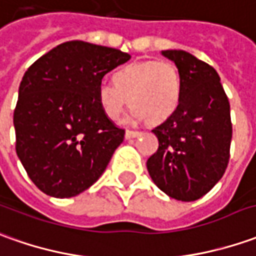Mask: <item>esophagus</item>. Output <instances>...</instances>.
Segmentation results:
<instances>
[{
  "label": "esophagus",
  "mask_w": 256,
  "mask_h": 256,
  "mask_svg": "<svg viewBox=\"0 0 256 256\" xmlns=\"http://www.w3.org/2000/svg\"><path fill=\"white\" fill-rule=\"evenodd\" d=\"M140 134H142V132H138V130H126V138H134Z\"/></svg>",
  "instance_id": "34e87169"
}]
</instances>
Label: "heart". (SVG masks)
I'll list each match as a JSON object with an SVG mask.
<instances>
[{"instance_id": "b5f03b06", "label": "heart", "mask_w": 256, "mask_h": 256, "mask_svg": "<svg viewBox=\"0 0 256 256\" xmlns=\"http://www.w3.org/2000/svg\"><path fill=\"white\" fill-rule=\"evenodd\" d=\"M112 85H100L98 102L104 114L116 120L128 105L134 106L138 119L151 123L166 120L178 109L182 96V78L171 62H140L123 66L112 77Z\"/></svg>"}]
</instances>
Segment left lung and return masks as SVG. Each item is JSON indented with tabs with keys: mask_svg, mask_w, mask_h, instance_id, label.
Wrapping results in <instances>:
<instances>
[{
	"mask_svg": "<svg viewBox=\"0 0 256 256\" xmlns=\"http://www.w3.org/2000/svg\"><path fill=\"white\" fill-rule=\"evenodd\" d=\"M182 78L178 109L152 128L158 150L147 160L151 179L176 200L200 199L222 179L230 160V102L212 66L184 50H164Z\"/></svg>",
	"mask_w": 256,
	"mask_h": 256,
	"instance_id": "1",
	"label": "left lung"
}]
</instances>
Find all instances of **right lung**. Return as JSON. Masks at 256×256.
I'll return each mask as SVG.
<instances>
[{
    "label": "right lung",
    "mask_w": 256,
    "mask_h": 256,
    "mask_svg": "<svg viewBox=\"0 0 256 256\" xmlns=\"http://www.w3.org/2000/svg\"><path fill=\"white\" fill-rule=\"evenodd\" d=\"M132 56L71 40L28 68L14 110L16 154L43 194L72 198L104 174L124 138L102 110L98 90L108 72Z\"/></svg>",
    "instance_id": "1"
}]
</instances>
